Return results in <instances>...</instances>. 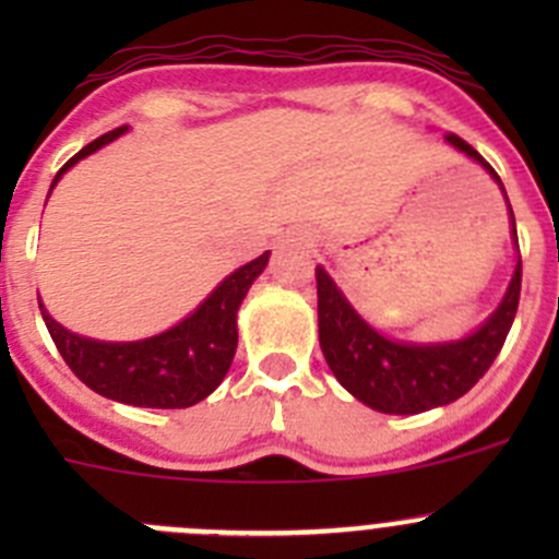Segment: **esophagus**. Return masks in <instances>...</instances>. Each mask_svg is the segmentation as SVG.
<instances>
[{
	"mask_svg": "<svg viewBox=\"0 0 559 559\" xmlns=\"http://www.w3.org/2000/svg\"><path fill=\"white\" fill-rule=\"evenodd\" d=\"M297 243H300V246H306V248H311V246H313V240L308 238V235H297Z\"/></svg>",
	"mask_w": 559,
	"mask_h": 559,
	"instance_id": "obj_1",
	"label": "esophagus"
}]
</instances>
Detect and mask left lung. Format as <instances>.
<instances>
[{
    "instance_id": "8db88e82",
    "label": "left lung",
    "mask_w": 559,
    "mask_h": 559,
    "mask_svg": "<svg viewBox=\"0 0 559 559\" xmlns=\"http://www.w3.org/2000/svg\"><path fill=\"white\" fill-rule=\"evenodd\" d=\"M447 143L492 175V180L506 197L498 173L484 162V156L473 145H467L456 134H447ZM506 202H509V197H506ZM509 218L516 243V224L511 205ZM520 289L522 259H516L514 275H511L503 300L471 335L443 343H408L386 337L384 332L368 324L357 313V308L346 300V295L337 289L332 275L319 264L316 267V295H319L321 354H324L326 365L341 381V386L352 392L359 403L381 411V414L408 416L438 408V405H449L465 392H471L500 354L506 335L514 324Z\"/></svg>"
}]
</instances>
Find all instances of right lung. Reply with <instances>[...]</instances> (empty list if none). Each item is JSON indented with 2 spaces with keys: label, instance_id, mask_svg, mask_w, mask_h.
<instances>
[{
  "label": "right lung",
  "instance_id": "1",
  "mask_svg": "<svg viewBox=\"0 0 559 559\" xmlns=\"http://www.w3.org/2000/svg\"><path fill=\"white\" fill-rule=\"evenodd\" d=\"M127 129H112L78 151L56 173L50 191L70 167L121 138ZM267 259L270 251H264L262 257L229 273L186 319L143 341L112 343L75 335L45 311L43 300L37 297L39 313L64 362L88 389L134 408H189L205 400L227 376L238 348L240 302L267 267Z\"/></svg>",
  "mask_w": 559,
  "mask_h": 559
}]
</instances>
